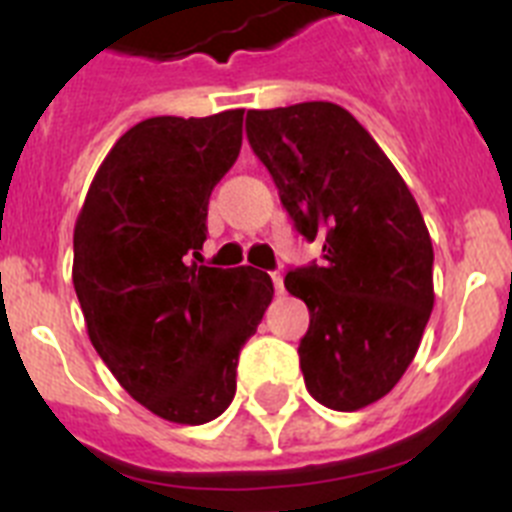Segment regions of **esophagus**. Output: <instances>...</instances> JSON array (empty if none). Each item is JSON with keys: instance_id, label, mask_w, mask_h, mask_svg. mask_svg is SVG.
I'll list each match as a JSON object with an SVG mask.
<instances>
[{"instance_id": "esophagus-1", "label": "esophagus", "mask_w": 512, "mask_h": 512, "mask_svg": "<svg viewBox=\"0 0 512 512\" xmlns=\"http://www.w3.org/2000/svg\"><path fill=\"white\" fill-rule=\"evenodd\" d=\"M271 282H274V289H277V295H284V277L279 271H271Z\"/></svg>"}]
</instances>
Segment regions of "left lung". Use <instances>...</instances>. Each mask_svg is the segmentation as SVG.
<instances>
[{
    "label": "left lung",
    "mask_w": 512,
    "mask_h": 512,
    "mask_svg": "<svg viewBox=\"0 0 512 512\" xmlns=\"http://www.w3.org/2000/svg\"><path fill=\"white\" fill-rule=\"evenodd\" d=\"M246 135L295 228L323 238V264L284 287L310 310L305 387L354 413L382 400L415 359L433 310V246L408 184L377 140L333 102L248 110Z\"/></svg>",
    "instance_id": "8db88e82"
}]
</instances>
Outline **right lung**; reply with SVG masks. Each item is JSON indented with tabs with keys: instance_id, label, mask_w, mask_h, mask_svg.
<instances>
[{
	"instance_id": "add662e5",
	"label": "right lung",
	"mask_w": 512,
	"mask_h": 512,
	"mask_svg": "<svg viewBox=\"0 0 512 512\" xmlns=\"http://www.w3.org/2000/svg\"><path fill=\"white\" fill-rule=\"evenodd\" d=\"M241 143L243 110L138 122L104 156L76 217L71 277L89 341L122 390L169 423L225 413L238 354L274 297L266 271L189 261Z\"/></svg>"
}]
</instances>
